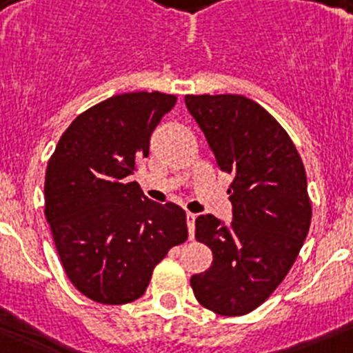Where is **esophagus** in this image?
<instances>
[{
	"mask_svg": "<svg viewBox=\"0 0 353 353\" xmlns=\"http://www.w3.org/2000/svg\"><path fill=\"white\" fill-rule=\"evenodd\" d=\"M187 228H189V239H194V221H196V214L192 212H187Z\"/></svg>",
	"mask_w": 353,
	"mask_h": 353,
	"instance_id": "1",
	"label": "esophagus"
}]
</instances>
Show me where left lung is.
Instances as JSON below:
<instances>
[{"label":"left lung","instance_id":"obj_1","mask_svg":"<svg viewBox=\"0 0 353 353\" xmlns=\"http://www.w3.org/2000/svg\"><path fill=\"white\" fill-rule=\"evenodd\" d=\"M215 162L233 176V221L196 219L214 261L191 277L199 304L224 316L251 313L292 269L311 224L302 159L286 130L244 95H185Z\"/></svg>","mask_w":353,"mask_h":353}]
</instances>
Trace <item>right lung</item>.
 <instances>
[{
  "instance_id": "obj_1",
  "label": "right lung",
  "mask_w": 353,
  "mask_h": 353,
  "mask_svg": "<svg viewBox=\"0 0 353 353\" xmlns=\"http://www.w3.org/2000/svg\"><path fill=\"white\" fill-rule=\"evenodd\" d=\"M176 97H109L72 121L46 171V219L72 285L101 304L145 293L155 265L187 240L183 208L146 198L129 182Z\"/></svg>"
}]
</instances>
